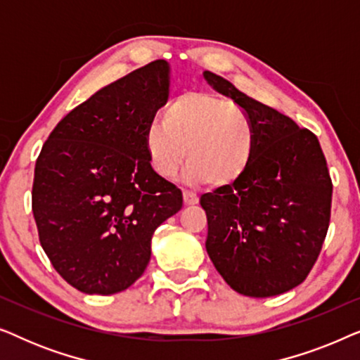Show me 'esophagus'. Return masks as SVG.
<instances>
[{
  "label": "esophagus",
  "mask_w": 360,
  "mask_h": 360,
  "mask_svg": "<svg viewBox=\"0 0 360 360\" xmlns=\"http://www.w3.org/2000/svg\"><path fill=\"white\" fill-rule=\"evenodd\" d=\"M184 201H185V205H196L200 201V198L195 191L184 190Z\"/></svg>",
  "instance_id": "1"
}]
</instances>
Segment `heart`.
Here are the masks:
<instances>
[{
    "mask_svg": "<svg viewBox=\"0 0 360 360\" xmlns=\"http://www.w3.org/2000/svg\"><path fill=\"white\" fill-rule=\"evenodd\" d=\"M255 126L243 108L203 91L176 96L146 134L152 169L172 179L188 157L186 176L226 186L238 181L254 159Z\"/></svg>",
    "mask_w": 360,
    "mask_h": 360,
    "instance_id": "obj_1",
    "label": "heart"
}]
</instances>
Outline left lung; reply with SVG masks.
<instances>
[{"instance_id": "8db88e82", "label": "left lung", "mask_w": 360, "mask_h": 360, "mask_svg": "<svg viewBox=\"0 0 360 360\" xmlns=\"http://www.w3.org/2000/svg\"><path fill=\"white\" fill-rule=\"evenodd\" d=\"M203 75L248 112L257 134L248 172L200 198L208 219L206 252L238 293L275 297L298 287L321 252L333 198L326 159L311 131L226 78Z\"/></svg>"}]
</instances>
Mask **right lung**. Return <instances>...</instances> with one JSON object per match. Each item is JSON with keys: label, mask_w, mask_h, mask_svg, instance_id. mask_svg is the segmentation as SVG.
Listing matches in <instances>:
<instances>
[{"label": "right lung", "mask_w": 360, "mask_h": 360, "mask_svg": "<svg viewBox=\"0 0 360 360\" xmlns=\"http://www.w3.org/2000/svg\"><path fill=\"white\" fill-rule=\"evenodd\" d=\"M167 98L169 63H147L68 112L37 157L39 240L60 277L83 293L131 287L149 264L154 231L184 203L146 152L147 129Z\"/></svg>", "instance_id": "add662e5"}]
</instances>
